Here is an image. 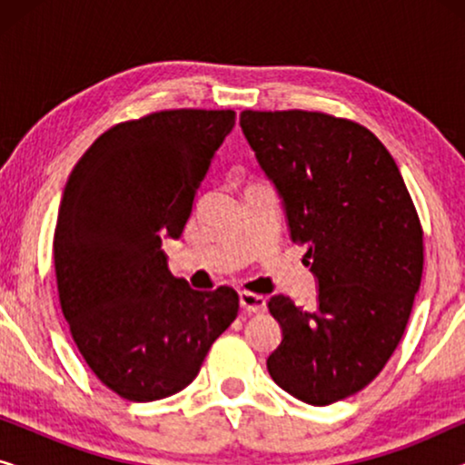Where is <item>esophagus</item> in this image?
<instances>
[{
  "mask_svg": "<svg viewBox=\"0 0 465 465\" xmlns=\"http://www.w3.org/2000/svg\"><path fill=\"white\" fill-rule=\"evenodd\" d=\"M239 304L241 309L247 311V313H262L266 309V298L260 294H253V292H239Z\"/></svg>",
  "mask_w": 465,
  "mask_h": 465,
  "instance_id": "34e87169",
  "label": "esophagus"
}]
</instances>
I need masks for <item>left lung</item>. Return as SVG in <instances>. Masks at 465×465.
<instances>
[{
	"label": "left lung",
	"instance_id": "left-lung-1",
	"mask_svg": "<svg viewBox=\"0 0 465 465\" xmlns=\"http://www.w3.org/2000/svg\"><path fill=\"white\" fill-rule=\"evenodd\" d=\"M239 124L317 279L313 309L269 301L283 336L266 368L302 402H339L383 371L409 323L423 272L415 205L396 161L358 123L245 110Z\"/></svg>",
	"mask_w": 465,
	"mask_h": 465
}]
</instances>
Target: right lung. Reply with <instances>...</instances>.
<instances>
[{
    "mask_svg": "<svg viewBox=\"0 0 465 465\" xmlns=\"http://www.w3.org/2000/svg\"><path fill=\"white\" fill-rule=\"evenodd\" d=\"M234 126L232 110H171L105 131L75 164L54 228L63 315L104 385L133 402L194 381L239 311L232 288L196 292L171 275L196 190Z\"/></svg>",
    "mask_w": 465,
    "mask_h": 465,
    "instance_id": "obj_1",
    "label": "right lung"
}]
</instances>
